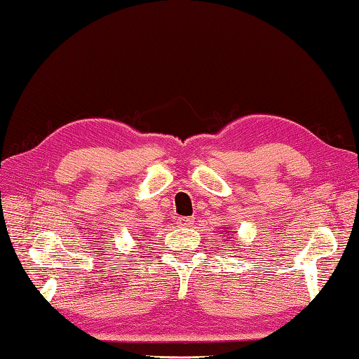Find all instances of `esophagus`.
<instances>
[{"mask_svg": "<svg viewBox=\"0 0 359 359\" xmlns=\"http://www.w3.org/2000/svg\"><path fill=\"white\" fill-rule=\"evenodd\" d=\"M178 224L182 226V228H190V226L194 224V218L192 217H180Z\"/></svg>", "mask_w": 359, "mask_h": 359, "instance_id": "obj_1", "label": "esophagus"}]
</instances>
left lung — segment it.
<instances>
[{"label":"left lung","mask_w":359,"mask_h":359,"mask_svg":"<svg viewBox=\"0 0 359 359\" xmlns=\"http://www.w3.org/2000/svg\"><path fill=\"white\" fill-rule=\"evenodd\" d=\"M231 232V231H229ZM223 233H228V231H223Z\"/></svg>","instance_id":"obj_1"}]
</instances>
